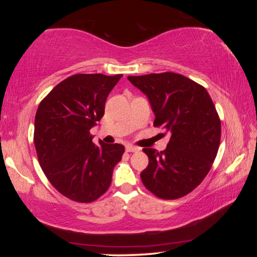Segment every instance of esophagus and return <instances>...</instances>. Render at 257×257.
Returning <instances> with one entry per match:
<instances>
[{
	"mask_svg": "<svg viewBox=\"0 0 257 257\" xmlns=\"http://www.w3.org/2000/svg\"><path fill=\"white\" fill-rule=\"evenodd\" d=\"M125 151L127 152H138L139 149L136 146H133V145H125Z\"/></svg>",
	"mask_w": 257,
	"mask_h": 257,
	"instance_id": "34e87169",
	"label": "esophagus"
}]
</instances>
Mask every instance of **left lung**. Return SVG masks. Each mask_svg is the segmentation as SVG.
Returning a JSON list of instances; mask_svg holds the SVG:
<instances>
[{
  "label": "left lung",
  "mask_w": 257,
  "mask_h": 257,
  "mask_svg": "<svg viewBox=\"0 0 257 257\" xmlns=\"http://www.w3.org/2000/svg\"><path fill=\"white\" fill-rule=\"evenodd\" d=\"M144 93L155 115L154 125L171 134L167 149H143L149 165L141 173L155 196L176 199L201 184L217 154L221 122L207 90L179 73L129 76Z\"/></svg>",
  "instance_id": "left-lung-1"
}]
</instances>
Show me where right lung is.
<instances>
[{"mask_svg":"<svg viewBox=\"0 0 257 257\" xmlns=\"http://www.w3.org/2000/svg\"><path fill=\"white\" fill-rule=\"evenodd\" d=\"M122 75L78 73L67 78L41 102L34 143L43 172L72 201L89 203L111 185L124 147L93 143L89 130L104 114L106 98Z\"/></svg>","mask_w":257,"mask_h":257,"instance_id":"obj_1","label":"right lung"}]
</instances>
